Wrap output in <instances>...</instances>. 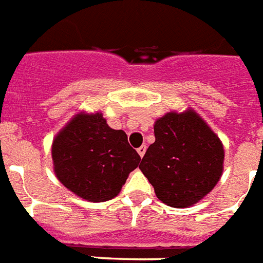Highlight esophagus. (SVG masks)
<instances>
[{"instance_id":"esophagus-1","label":"esophagus","mask_w":263,"mask_h":263,"mask_svg":"<svg viewBox=\"0 0 263 263\" xmlns=\"http://www.w3.org/2000/svg\"><path fill=\"white\" fill-rule=\"evenodd\" d=\"M137 152H138L139 157L142 158L143 155H145V153H146V145H142V146H141V147L137 148Z\"/></svg>"}]
</instances>
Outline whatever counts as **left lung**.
I'll list each match as a JSON object with an SVG mask.
<instances>
[{"label": "left lung", "instance_id": "8db88e82", "mask_svg": "<svg viewBox=\"0 0 263 263\" xmlns=\"http://www.w3.org/2000/svg\"><path fill=\"white\" fill-rule=\"evenodd\" d=\"M154 136L139 168L160 201L185 208L212 191L221 178L224 147L194 110L164 115Z\"/></svg>", "mask_w": 263, "mask_h": 263}]
</instances>
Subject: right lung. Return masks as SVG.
I'll return each instance as SVG.
<instances>
[{
  "label": "right lung",
  "instance_id": "obj_1",
  "mask_svg": "<svg viewBox=\"0 0 263 263\" xmlns=\"http://www.w3.org/2000/svg\"><path fill=\"white\" fill-rule=\"evenodd\" d=\"M52 160L64 187L81 199L101 203L120 194L141 157L126 133L109 127L101 113H80L53 139Z\"/></svg>",
  "mask_w": 263,
  "mask_h": 263
}]
</instances>
